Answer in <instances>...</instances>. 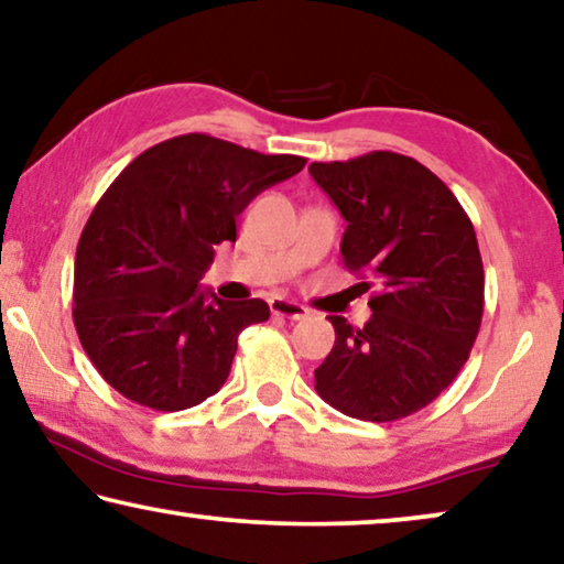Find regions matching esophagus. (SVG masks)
<instances>
[{
    "label": "esophagus",
    "instance_id": "34e87169",
    "mask_svg": "<svg viewBox=\"0 0 564 564\" xmlns=\"http://www.w3.org/2000/svg\"><path fill=\"white\" fill-rule=\"evenodd\" d=\"M271 311L273 316L293 318V322L308 316V308L304 304H296V301H289V299H271Z\"/></svg>",
    "mask_w": 564,
    "mask_h": 564
}]
</instances>
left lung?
<instances>
[{
  "instance_id": "8db88e82",
  "label": "left lung",
  "mask_w": 564,
  "mask_h": 564,
  "mask_svg": "<svg viewBox=\"0 0 564 564\" xmlns=\"http://www.w3.org/2000/svg\"><path fill=\"white\" fill-rule=\"evenodd\" d=\"M308 172L347 220L344 265L377 283L365 326L329 316L336 339L314 372L316 392L357 420L413 415L456 380L481 326L474 225L438 176L394 151L314 162Z\"/></svg>"
}]
</instances>
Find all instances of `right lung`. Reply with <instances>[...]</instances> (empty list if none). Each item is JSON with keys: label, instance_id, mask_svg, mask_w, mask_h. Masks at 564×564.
Instances as JSON below:
<instances>
[{"label": "right lung", "instance_id": "add662e5", "mask_svg": "<svg viewBox=\"0 0 564 564\" xmlns=\"http://www.w3.org/2000/svg\"><path fill=\"white\" fill-rule=\"evenodd\" d=\"M306 159L260 154L207 133L147 149L116 176L75 250L73 322L100 377L123 398L176 413L228 380L238 336L265 301H223L199 279L235 217Z\"/></svg>", "mask_w": 564, "mask_h": 564}]
</instances>
